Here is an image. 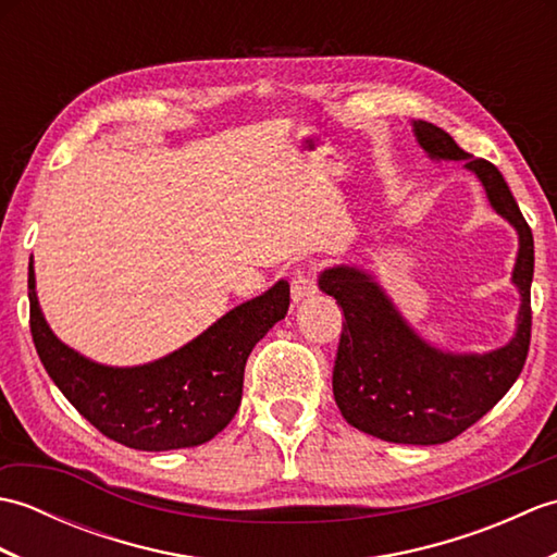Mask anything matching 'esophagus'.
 <instances>
[{"label": "esophagus", "mask_w": 557, "mask_h": 557, "mask_svg": "<svg viewBox=\"0 0 557 557\" xmlns=\"http://www.w3.org/2000/svg\"><path fill=\"white\" fill-rule=\"evenodd\" d=\"M315 294V282L311 275H306V272H297V277L292 280V301L294 304H301L306 299H311Z\"/></svg>", "instance_id": "obj_1"}]
</instances>
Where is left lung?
I'll use <instances>...</instances> for the list:
<instances>
[{"instance_id":"obj_1","label":"left lung","mask_w":557,"mask_h":557,"mask_svg":"<svg viewBox=\"0 0 557 557\" xmlns=\"http://www.w3.org/2000/svg\"><path fill=\"white\" fill-rule=\"evenodd\" d=\"M417 144L433 162H465L491 208L517 232L510 282L519 294L515 333L488 351H453L413 327L366 265L339 263L318 275V287L345 311L333 395L349 425L387 443L441 445L488 413L524 369L531 337L534 236L495 164L461 150L453 136L413 120Z\"/></svg>"}]
</instances>
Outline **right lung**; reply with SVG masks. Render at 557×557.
<instances>
[{"instance_id":"add662e5","label":"right lung","mask_w":557,"mask_h":557,"mask_svg":"<svg viewBox=\"0 0 557 557\" xmlns=\"http://www.w3.org/2000/svg\"><path fill=\"white\" fill-rule=\"evenodd\" d=\"M28 299L38 357L81 417L116 443L160 453L203 445L227 429L242 405L248 354L287 315L289 282H275L184 347L138 366L92 361L52 333L35 292L33 258Z\"/></svg>"}]
</instances>
